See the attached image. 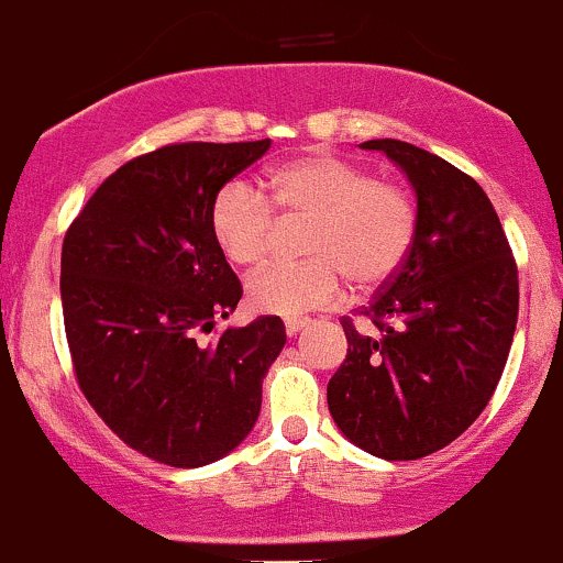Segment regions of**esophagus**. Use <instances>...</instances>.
Returning a JSON list of instances; mask_svg holds the SVG:
<instances>
[{"mask_svg":"<svg viewBox=\"0 0 563 563\" xmlns=\"http://www.w3.org/2000/svg\"><path fill=\"white\" fill-rule=\"evenodd\" d=\"M306 324H308V319H300V317L284 319V330H287V335H298V332L303 330Z\"/></svg>","mask_w":563,"mask_h":563,"instance_id":"obj_1","label":"esophagus"}]
</instances>
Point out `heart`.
I'll return each mask as SVG.
<instances>
[{"label": "heart", "mask_w": 563, "mask_h": 563, "mask_svg": "<svg viewBox=\"0 0 563 563\" xmlns=\"http://www.w3.org/2000/svg\"><path fill=\"white\" fill-rule=\"evenodd\" d=\"M308 222L298 265L276 263L246 282L255 311L295 317L341 298L346 276L373 289L400 271L413 246L419 211L400 185L373 179L352 161L306 153L268 168L263 190L246 179L222 185L211 201V233L239 268L271 255L279 220Z\"/></svg>", "instance_id": "obj_1"}]
</instances>
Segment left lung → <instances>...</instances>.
Here are the masks:
<instances>
[{"label": "left lung", "instance_id": "1", "mask_svg": "<svg viewBox=\"0 0 563 563\" xmlns=\"http://www.w3.org/2000/svg\"><path fill=\"white\" fill-rule=\"evenodd\" d=\"M416 192L413 246L360 317H343L349 352L328 384L338 429L386 462L445 449L497 389L518 322V268L483 187L449 161L371 139Z\"/></svg>", "mask_w": 563, "mask_h": 563}]
</instances>
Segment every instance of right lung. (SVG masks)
<instances>
[{
    "instance_id": "1",
    "label": "right lung",
    "mask_w": 563,
    "mask_h": 563,
    "mask_svg": "<svg viewBox=\"0 0 563 563\" xmlns=\"http://www.w3.org/2000/svg\"><path fill=\"white\" fill-rule=\"evenodd\" d=\"M271 147L168 144L101 183L64 235L62 306L86 400L125 445L203 467L255 427L263 378L287 341L257 317L203 341L241 300L211 233V201Z\"/></svg>"
}]
</instances>
